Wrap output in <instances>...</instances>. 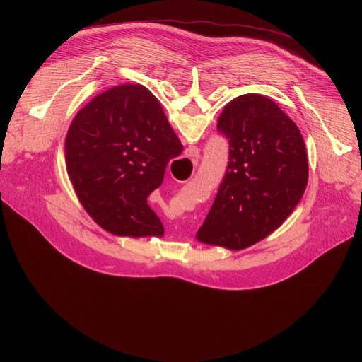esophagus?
<instances>
[{"label":"esophagus","mask_w":362,"mask_h":362,"mask_svg":"<svg viewBox=\"0 0 362 362\" xmlns=\"http://www.w3.org/2000/svg\"><path fill=\"white\" fill-rule=\"evenodd\" d=\"M199 153H200V150L196 146H192V147L186 148V158L192 159L193 165H196L197 163V158H199Z\"/></svg>","instance_id":"esophagus-1"}]
</instances>
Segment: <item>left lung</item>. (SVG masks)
Listing matches in <instances>:
<instances>
[{
  "mask_svg": "<svg viewBox=\"0 0 362 362\" xmlns=\"http://www.w3.org/2000/svg\"><path fill=\"white\" fill-rule=\"evenodd\" d=\"M218 130L229 141V163L196 239L240 250L269 236L296 208L308 185L306 147L298 126L262 94L229 101Z\"/></svg>",
  "mask_w": 362,
  "mask_h": 362,
  "instance_id": "left-lung-1",
  "label": "left lung"
}]
</instances>
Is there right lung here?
<instances>
[{"label":"right lung","mask_w":362,"mask_h":362,"mask_svg":"<svg viewBox=\"0 0 362 362\" xmlns=\"http://www.w3.org/2000/svg\"><path fill=\"white\" fill-rule=\"evenodd\" d=\"M183 146L159 100L141 84L100 93L76 115L64 144L69 177L84 211L116 236H163L147 196Z\"/></svg>","instance_id":"right-lung-1"}]
</instances>
